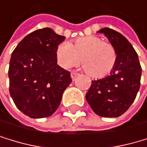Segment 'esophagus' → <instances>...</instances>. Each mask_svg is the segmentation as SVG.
Instances as JSON below:
<instances>
[{"label":"esophagus","mask_w":147,"mask_h":147,"mask_svg":"<svg viewBox=\"0 0 147 147\" xmlns=\"http://www.w3.org/2000/svg\"><path fill=\"white\" fill-rule=\"evenodd\" d=\"M78 74L77 72H75V71H72V72H71V78H72V80H74L75 78L78 77Z\"/></svg>","instance_id":"34e87169"}]
</instances>
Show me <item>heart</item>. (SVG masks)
I'll return each instance as SVG.
<instances>
[{"label":"heart","mask_w":147,"mask_h":147,"mask_svg":"<svg viewBox=\"0 0 147 147\" xmlns=\"http://www.w3.org/2000/svg\"><path fill=\"white\" fill-rule=\"evenodd\" d=\"M58 63L69 69L80 61L89 76L96 78L110 74L116 66L117 53L111 43L105 42L98 36L80 37L74 41L61 42L56 49Z\"/></svg>","instance_id":"b5f03b06"}]
</instances>
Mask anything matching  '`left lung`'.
I'll list each match as a JSON object with an SVG mask.
<instances>
[{
  "instance_id": "left-lung-1",
  "label": "left lung",
  "mask_w": 147,
  "mask_h": 147,
  "mask_svg": "<svg viewBox=\"0 0 147 147\" xmlns=\"http://www.w3.org/2000/svg\"><path fill=\"white\" fill-rule=\"evenodd\" d=\"M104 33L117 53L116 66L109 76L92 80L86 99L100 117H117L127 111L136 99L140 88L142 67L133 46L119 32L109 28Z\"/></svg>"
}]
</instances>
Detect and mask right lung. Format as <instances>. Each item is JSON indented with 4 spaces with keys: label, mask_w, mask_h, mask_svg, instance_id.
Here are the masks:
<instances>
[{
    "label": "right lung",
    "mask_w": 147,
    "mask_h": 147,
    "mask_svg": "<svg viewBox=\"0 0 147 147\" xmlns=\"http://www.w3.org/2000/svg\"><path fill=\"white\" fill-rule=\"evenodd\" d=\"M64 40L51 28H43L26 36L13 51L9 89L14 104L26 116H51L71 83L70 72L59 67L56 58V49Z\"/></svg>",
    "instance_id": "1"
}]
</instances>
